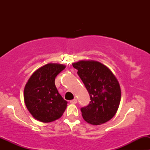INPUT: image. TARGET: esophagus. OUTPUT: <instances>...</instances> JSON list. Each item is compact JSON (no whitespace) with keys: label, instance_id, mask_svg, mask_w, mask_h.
<instances>
[{"label":"esophagus","instance_id":"obj_1","mask_svg":"<svg viewBox=\"0 0 150 150\" xmlns=\"http://www.w3.org/2000/svg\"><path fill=\"white\" fill-rule=\"evenodd\" d=\"M77 102H78V101H77V99H72V100H71L69 102H70V104H76Z\"/></svg>","mask_w":150,"mask_h":150}]
</instances>
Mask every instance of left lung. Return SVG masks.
Instances as JSON below:
<instances>
[{"instance_id":"left-lung-1","label":"left lung","mask_w":150,"mask_h":150,"mask_svg":"<svg viewBox=\"0 0 150 150\" xmlns=\"http://www.w3.org/2000/svg\"><path fill=\"white\" fill-rule=\"evenodd\" d=\"M72 66L78 69L90 96L88 105L81 109L84 120L95 125L111 120L121 98L120 84L114 74L107 67L93 60H81Z\"/></svg>"}]
</instances>
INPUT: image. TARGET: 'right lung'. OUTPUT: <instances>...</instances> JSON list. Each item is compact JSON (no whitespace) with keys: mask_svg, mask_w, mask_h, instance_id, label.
Returning a JSON list of instances; mask_svg holds the SVG:
<instances>
[{"mask_svg":"<svg viewBox=\"0 0 150 150\" xmlns=\"http://www.w3.org/2000/svg\"><path fill=\"white\" fill-rule=\"evenodd\" d=\"M65 67L61 64H47L34 72L25 85V105L36 120L43 122L54 121L65 111L67 102L55 86L56 77Z\"/></svg>","mask_w":150,"mask_h":150,"instance_id":"right-lung-1","label":"right lung"}]
</instances>
